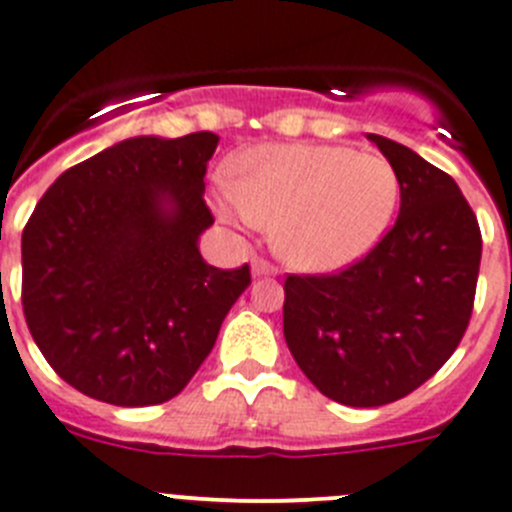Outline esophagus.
Masks as SVG:
<instances>
[{"mask_svg": "<svg viewBox=\"0 0 512 512\" xmlns=\"http://www.w3.org/2000/svg\"><path fill=\"white\" fill-rule=\"evenodd\" d=\"M278 273V267L273 265V262L262 260V257H252V275L255 278H260V275H275Z\"/></svg>", "mask_w": 512, "mask_h": 512, "instance_id": "34e87169", "label": "esophagus"}]
</instances>
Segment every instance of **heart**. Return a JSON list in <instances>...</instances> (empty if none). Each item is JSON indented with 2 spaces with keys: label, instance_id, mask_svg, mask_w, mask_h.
I'll return each instance as SVG.
<instances>
[{
  "label": "heart",
  "instance_id": "b5f03b06",
  "mask_svg": "<svg viewBox=\"0 0 512 512\" xmlns=\"http://www.w3.org/2000/svg\"><path fill=\"white\" fill-rule=\"evenodd\" d=\"M400 178L388 158L347 145H260L216 183V209L242 227H275L273 245L296 270L334 273L388 232Z\"/></svg>",
  "mask_w": 512,
  "mask_h": 512
}]
</instances>
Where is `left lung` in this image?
Returning a JSON list of instances; mask_svg holds the SVG:
<instances>
[{"mask_svg":"<svg viewBox=\"0 0 512 512\" xmlns=\"http://www.w3.org/2000/svg\"><path fill=\"white\" fill-rule=\"evenodd\" d=\"M400 178L390 232L339 273L285 278L283 334L303 375L352 408L405 398L462 342L482 234L454 178L411 147L367 135Z\"/></svg>","mask_w":512,"mask_h":512,"instance_id":"1","label":"left lung"}]
</instances>
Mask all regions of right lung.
<instances>
[{
	"label": "right lung",
	"mask_w": 512,
	"mask_h": 512,
	"mask_svg": "<svg viewBox=\"0 0 512 512\" xmlns=\"http://www.w3.org/2000/svg\"><path fill=\"white\" fill-rule=\"evenodd\" d=\"M214 132L132 137L63 173L22 232V311L68 385L112 405L176 398L209 357L250 265L199 252Z\"/></svg>",
	"instance_id": "1"
}]
</instances>
